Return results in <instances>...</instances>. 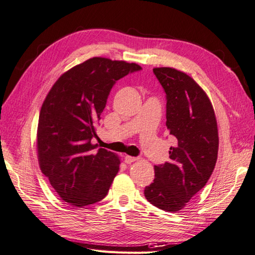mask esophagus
<instances>
[{
	"label": "esophagus",
	"mask_w": 255,
	"mask_h": 255,
	"mask_svg": "<svg viewBox=\"0 0 255 255\" xmlns=\"http://www.w3.org/2000/svg\"><path fill=\"white\" fill-rule=\"evenodd\" d=\"M138 159L135 158V157H131V156H126L124 157V161H126V163L128 164H131L132 162H135V161H137Z\"/></svg>",
	"instance_id": "obj_1"
}]
</instances>
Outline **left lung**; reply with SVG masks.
<instances>
[{
	"instance_id": "1",
	"label": "left lung",
	"mask_w": 255,
	"mask_h": 255,
	"mask_svg": "<svg viewBox=\"0 0 255 255\" xmlns=\"http://www.w3.org/2000/svg\"><path fill=\"white\" fill-rule=\"evenodd\" d=\"M166 94V128L177 142L170 162L154 165V179L145 188L146 199L163 211L176 212L204 187L219 152L215 113L201 86L174 68H153Z\"/></svg>"
}]
</instances>
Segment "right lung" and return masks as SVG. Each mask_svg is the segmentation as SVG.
Returning <instances> with one entry per match:
<instances>
[{"label":"right lung","mask_w":255,"mask_h":255,"mask_svg":"<svg viewBox=\"0 0 255 255\" xmlns=\"http://www.w3.org/2000/svg\"><path fill=\"white\" fill-rule=\"evenodd\" d=\"M137 64L93 57L57 79L40 111L36 150L49 184L71 207L106 197L120 169L118 154L92 144L95 127L116 81L140 70Z\"/></svg>","instance_id":"right-lung-1"}]
</instances>
